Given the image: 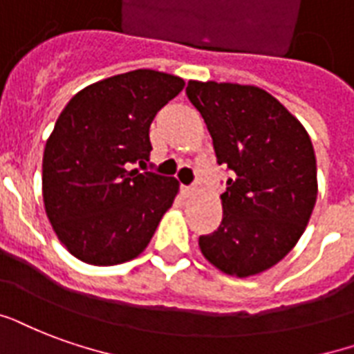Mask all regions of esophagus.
Listing matches in <instances>:
<instances>
[{
    "mask_svg": "<svg viewBox=\"0 0 354 354\" xmlns=\"http://www.w3.org/2000/svg\"><path fill=\"white\" fill-rule=\"evenodd\" d=\"M183 194H185L187 198H194V196L198 194V188H196V187H183Z\"/></svg>",
    "mask_w": 354,
    "mask_h": 354,
    "instance_id": "1",
    "label": "esophagus"
}]
</instances>
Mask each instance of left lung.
Wrapping results in <instances>:
<instances>
[{
    "label": "left lung",
    "instance_id": "obj_1",
    "mask_svg": "<svg viewBox=\"0 0 354 354\" xmlns=\"http://www.w3.org/2000/svg\"><path fill=\"white\" fill-rule=\"evenodd\" d=\"M187 95L233 171L224 218L199 250L224 274L248 278L280 263L299 243L317 199L312 140L278 98L257 86L190 80Z\"/></svg>",
    "mask_w": 354,
    "mask_h": 354
}]
</instances>
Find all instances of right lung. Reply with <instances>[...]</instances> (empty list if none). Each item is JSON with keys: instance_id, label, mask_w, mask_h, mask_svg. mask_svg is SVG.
I'll use <instances>...</instances> for the list:
<instances>
[{"instance_id": "right-lung-1", "label": "right lung", "mask_w": 354, "mask_h": 354, "mask_svg": "<svg viewBox=\"0 0 354 354\" xmlns=\"http://www.w3.org/2000/svg\"><path fill=\"white\" fill-rule=\"evenodd\" d=\"M183 87L179 76L138 68L84 87L57 117L42 155V201L80 261L134 259L174 205L179 180L130 166L149 160V127Z\"/></svg>"}]
</instances>
